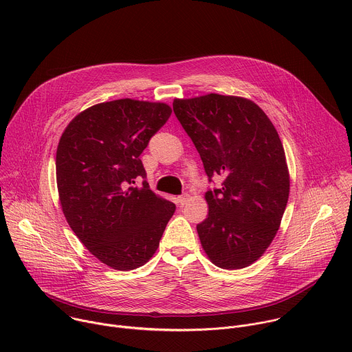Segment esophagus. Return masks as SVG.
<instances>
[{
  "label": "esophagus",
  "mask_w": 352,
  "mask_h": 352,
  "mask_svg": "<svg viewBox=\"0 0 352 352\" xmlns=\"http://www.w3.org/2000/svg\"><path fill=\"white\" fill-rule=\"evenodd\" d=\"M188 199H189V195H188V193H184V195L178 196V199H177V200H178V204H179V205H182V206H184V205L188 202Z\"/></svg>",
  "instance_id": "esophagus-1"
}]
</instances>
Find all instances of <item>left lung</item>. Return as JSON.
Wrapping results in <instances>:
<instances>
[{"label":"left lung","instance_id":"1","mask_svg":"<svg viewBox=\"0 0 352 352\" xmlns=\"http://www.w3.org/2000/svg\"><path fill=\"white\" fill-rule=\"evenodd\" d=\"M174 113L212 177L209 213L196 226L213 265L227 270L256 262L274 239L288 202L289 173L280 136L252 100L209 93L174 98Z\"/></svg>","mask_w":352,"mask_h":352}]
</instances>
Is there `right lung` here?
Instances as JSON below:
<instances>
[{"label":"right lung","instance_id":"obj_1","mask_svg":"<svg viewBox=\"0 0 352 352\" xmlns=\"http://www.w3.org/2000/svg\"><path fill=\"white\" fill-rule=\"evenodd\" d=\"M171 113L166 103L113 100L79 113L60 138L63 213L89 252L116 270L148 262L175 212L146 181L133 186L146 177L139 156Z\"/></svg>","mask_w":352,"mask_h":352}]
</instances>
